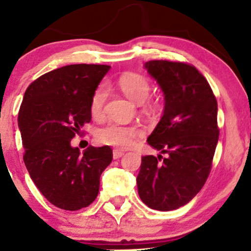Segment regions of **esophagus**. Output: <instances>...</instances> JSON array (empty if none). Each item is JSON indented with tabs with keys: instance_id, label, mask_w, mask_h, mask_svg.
Masks as SVG:
<instances>
[{
	"instance_id": "34e87169",
	"label": "esophagus",
	"mask_w": 251,
	"mask_h": 251,
	"mask_svg": "<svg viewBox=\"0 0 251 251\" xmlns=\"http://www.w3.org/2000/svg\"><path fill=\"white\" fill-rule=\"evenodd\" d=\"M124 155V151H122V150H113V159H119L120 157H123Z\"/></svg>"
}]
</instances>
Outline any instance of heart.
<instances>
[{
  "label": "heart",
  "instance_id": "b5f03b06",
  "mask_svg": "<svg viewBox=\"0 0 251 251\" xmlns=\"http://www.w3.org/2000/svg\"><path fill=\"white\" fill-rule=\"evenodd\" d=\"M119 86L124 93L135 102H143L150 94V83L145 76L137 73H126L119 79ZM107 98V88L100 86L91 99V112L94 117L101 116L103 105ZM138 126H126L117 123H109L97 132L98 142L105 145L128 149L142 135Z\"/></svg>",
  "mask_w": 251,
  "mask_h": 251
}]
</instances>
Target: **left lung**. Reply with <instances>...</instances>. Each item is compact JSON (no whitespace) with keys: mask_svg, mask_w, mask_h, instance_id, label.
Instances as JSON below:
<instances>
[{"mask_svg":"<svg viewBox=\"0 0 251 251\" xmlns=\"http://www.w3.org/2000/svg\"><path fill=\"white\" fill-rule=\"evenodd\" d=\"M144 67L165 100L148 144L168 157L163 161L162 154L142 157L138 194L149 208L171 211L189 203L208 179L220 135L217 101L194 66L153 60Z\"/></svg>","mask_w":251,"mask_h":251,"instance_id":"8db88e82","label":"left lung"}]
</instances>
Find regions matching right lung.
Returning <instances> with one entry per match:
<instances>
[{"label":"right lung","instance_id":"right-lung-1","mask_svg":"<svg viewBox=\"0 0 251 251\" xmlns=\"http://www.w3.org/2000/svg\"><path fill=\"white\" fill-rule=\"evenodd\" d=\"M107 65H70L43 74L25 91L19 112L24 160L31 180L53 205L75 211L93 203L100 176L112 162L109 146L71 145L91 122V99Z\"/></svg>","mask_w":251,"mask_h":251}]
</instances>
